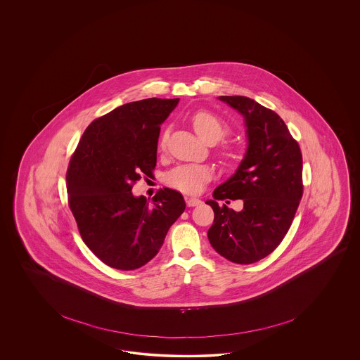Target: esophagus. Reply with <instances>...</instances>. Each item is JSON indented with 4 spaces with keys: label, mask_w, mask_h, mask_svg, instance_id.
Instances as JSON below:
<instances>
[{
    "label": "esophagus",
    "mask_w": 360,
    "mask_h": 360,
    "mask_svg": "<svg viewBox=\"0 0 360 360\" xmlns=\"http://www.w3.org/2000/svg\"><path fill=\"white\" fill-rule=\"evenodd\" d=\"M200 203H202V200L198 199V198H186V205L188 207H195V206H199Z\"/></svg>",
    "instance_id": "1"
}]
</instances>
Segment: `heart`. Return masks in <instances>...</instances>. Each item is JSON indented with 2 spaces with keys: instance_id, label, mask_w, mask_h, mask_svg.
<instances>
[{
  "instance_id": "b5f03b06",
  "label": "heart",
  "mask_w": 360,
  "mask_h": 360,
  "mask_svg": "<svg viewBox=\"0 0 360 360\" xmlns=\"http://www.w3.org/2000/svg\"><path fill=\"white\" fill-rule=\"evenodd\" d=\"M190 121L196 134L203 141L217 142L229 133V127L226 122L207 110H196ZM165 140L166 133L161 137V145H164ZM211 178L212 170L207 165H179L166 174V184L182 193L195 194L202 190L203 185Z\"/></svg>"
}]
</instances>
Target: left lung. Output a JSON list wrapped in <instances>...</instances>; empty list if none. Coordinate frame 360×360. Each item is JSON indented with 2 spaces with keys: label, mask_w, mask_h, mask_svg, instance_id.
<instances>
[{
  "label": "left lung",
  "mask_w": 360,
  "mask_h": 360,
  "mask_svg": "<svg viewBox=\"0 0 360 360\" xmlns=\"http://www.w3.org/2000/svg\"><path fill=\"white\" fill-rule=\"evenodd\" d=\"M244 119L247 150L236 172L214 190L212 248L236 264H253L283 241L302 198V154L283 119L245 96H219ZM241 198L238 213L217 200ZM226 203H229V200Z\"/></svg>",
  "instance_id": "8db88e82"
}]
</instances>
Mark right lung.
<instances>
[{"label":"right lung","instance_id":"add662e5","mask_svg":"<svg viewBox=\"0 0 360 360\" xmlns=\"http://www.w3.org/2000/svg\"><path fill=\"white\" fill-rule=\"evenodd\" d=\"M179 98H145L113 109L83 133L67 170L68 205L82 239L110 268H141L185 211L181 193L160 190L149 205L131 194L157 164L161 124Z\"/></svg>","mask_w":360,"mask_h":360}]
</instances>
